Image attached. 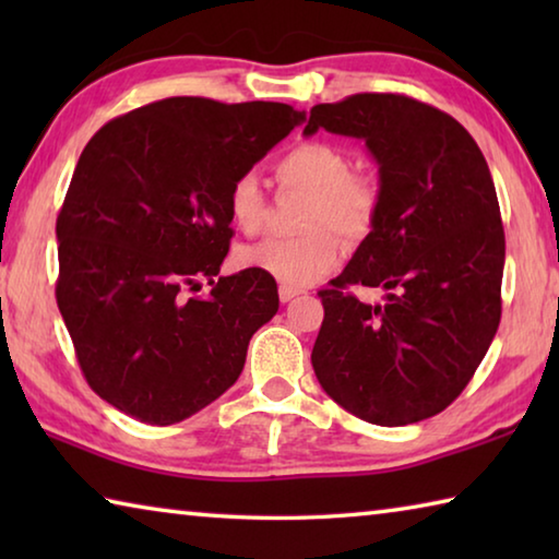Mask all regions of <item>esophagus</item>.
Returning <instances> with one entry per match:
<instances>
[{"instance_id": "obj_1", "label": "esophagus", "mask_w": 559, "mask_h": 559, "mask_svg": "<svg viewBox=\"0 0 559 559\" xmlns=\"http://www.w3.org/2000/svg\"><path fill=\"white\" fill-rule=\"evenodd\" d=\"M302 290H298V288H290V286H281L278 288V298H281V302H290L293 298L296 296H300Z\"/></svg>"}]
</instances>
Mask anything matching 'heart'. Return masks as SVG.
Returning a JSON list of instances; mask_svg holds the SVG:
<instances>
[{"mask_svg":"<svg viewBox=\"0 0 559 559\" xmlns=\"http://www.w3.org/2000/svg\"><path fill=\"white\" fill-rule=\"evenodd\" d=\"M349 157L343 147L325 140H306L283 153L273 175L283 189L308 194L302 212V231L290 239H263L243 246L239 263L243 269L281 281L283 286L302 288L323 278L343 257L335 230L349 243L372 234L380 212V187L367 175L349 173ZM226 212L231 224L246 236L263 231L269 222V200L253 175L236 177L226 192Z\"/></svg>","mask_w":559,"mask_h":559,"instance_id":"heart-1","label":"heart"}]
</instances>
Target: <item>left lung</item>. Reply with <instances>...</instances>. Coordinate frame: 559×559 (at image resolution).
Here are the masks:
<instances>
[{"label": "left lung", "instance_id": "8db88e82", "mask_svg": "<svg viewBox=\"0 0 559 559\" xmlns=\"http://www.w3.org/2000/svg\"><path fill=\"white\" fill-rule=\"evenodd\" d=\"M320 128L362 138L380 165L372 234L330 288L313 345L323 390L359 419L404 427L466 390L500 323L506 234L493 177L449 112L400 93H355L310 108ZM349 285L382 287V307Z\"/></svg>", "mask_w": 559, "mask_h": 559}]
</instances>
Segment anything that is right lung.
<instances>
[{"label":"right lung","instance_id":"right-lung-1","mask_svg":"<svg viewBox=\"0 0 559 559\" xmlns=\"http://www.w3.org/2000/svg\"><path fill=\"white\" fill-rule=\"evenodd\" d=\"M300 120L286 103L175 96L88 140L56 219V302L100 400L167 427L239 380L278 290L253 269L219 276L226 192Z\"/></svg>","mask_w":559,"mask_h":559}]
</instances>
